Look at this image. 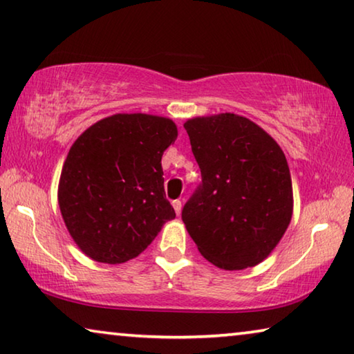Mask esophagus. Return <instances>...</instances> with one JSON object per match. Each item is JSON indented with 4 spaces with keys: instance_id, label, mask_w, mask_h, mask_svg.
Returning <instances> with one entry per match:
<instances>
[{
    "instance_id": "obj_1",
    "label": "esophagus",
    "mask_w": 354,
    "mask_h": 354,
    "mask_svg": "<svg viewBox=\"0 0 354 354\" xmlns=\"http://www.w3.org/2000/svg\"><path fill=\"white\" fill-rule=\"evenodd\" d=\"M173 207H175V212H176V214L179 216V214H181V209H183V201L181 200H175V201H173Z\"/></svg>"
}]
</instances>
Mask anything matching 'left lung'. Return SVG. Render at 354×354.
Segmentation results:
<instances>
[{
    "instance_id": "obj_1",
    "label": "left lung",
    "mask_w": 354,
    "mask_h": 354,
    "mask_svg": "<svg viewBox=\"0 0 354 354\" xmlns=\"http://www.w3.org/2000/svg\"><path fill=\"white\" fill-rule=\"evenodd\" d=\"M201 184L183 222L200 254L225 271L261 263L293 216V187L282 148L249 118L197 116L184 122Z\"/></svg>"
}]
</instances>
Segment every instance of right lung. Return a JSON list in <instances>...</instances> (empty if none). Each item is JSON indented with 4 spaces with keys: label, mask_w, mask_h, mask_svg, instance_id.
I'll list each match as a JSON object with an SVG mask.
<instances>
[{
    "label": "right lung",
    "mask_w": 354,
    "mask_h": 354,
    "mask_svg": "<svg viewBox=\"0 0 354 354\" xmlns=\"http://www.w3.org/2000/svg\"><path fill=\"white\" fill-rule=\"evenodd\" d=\"M176 137L170 118L116 113L75 140L61 170L58 203L67 232L86 257L126 263L176 217L160 164Z\"/></svg>",
    "instance_id": "obj_1"
}]
</instances>
